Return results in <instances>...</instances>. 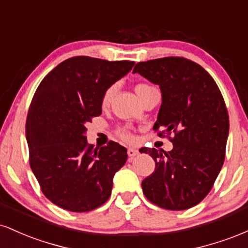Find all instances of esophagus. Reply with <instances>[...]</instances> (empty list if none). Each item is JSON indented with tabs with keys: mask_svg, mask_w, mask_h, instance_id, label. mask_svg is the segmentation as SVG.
Here are the masks:
<instances>
[{
	"mask_svg": "<svg viewBox=\"0 0 248 248\" xmlns=\"http://www.w3.org/2000/svg\"><path fill=\"white\" fill-rule=\"evenodd\" d=\"M127 154H128V156H129V157H135L136 155H139V150L134 149V148H128Z\"/></svg>",
	"mask_w": 248,
	"mask_h": 248,
	"instance_id": "obj_1",
	"label": "esophagus"
}]
</instances>
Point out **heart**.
<instances>
[{"label": "heart", "mask_w": 248, "mask_h": 248, "mask_svg": "<svg viewBox=\"0 0 248 248\" xmlns=\"http://www.w3.org/2000/svg\"><path fill=\"white\" fill-rule=\"evenodd\" d=\"M152 88H154V87L150 86V85L144 84V82H140V84H138L135 86V93L138 94L139 98L141 99V96L143 95L146 92H148L149 90H152ZM114 91H115V86L108 87L107 90L105 91V93L102 94V98H101V106L102 107H107L108 105H109V102L113 98V94H114ZM118 135L120 136L122 140L126 141V142L133 141V135L128 132L127 129L118 130Z\"/></svg>", "instance_id": "obj_1"}]
</instances>
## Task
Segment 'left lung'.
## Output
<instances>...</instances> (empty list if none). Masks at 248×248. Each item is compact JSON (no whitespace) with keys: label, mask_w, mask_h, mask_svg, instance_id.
<instances>
[{"label":"left lung","mask_w":248,"mask_h":248,"mask_svg":"<svg viewBox=\"0 0 248 248\" xmlns=\"http://www.w3.org/2000/svg\"><path fill=\"white\" fill-rule=\"evenodd\" d=\"M133 72L160 86L154 129L175 134L170 152L140 149L155 161V171L142 181L144 196L166 210L190 209L206 197L223 167L230 127L223 95L201 65L182 57L138 62Z\"/></svg>","instance_id":"obj_1"}]
</instances>
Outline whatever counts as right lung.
<instances>
[{
    "label": "right lung",
    "mask_w": 248,
    "mask_h": 248,
    "mask_svg": "<svg viewBox=\"0 0 248 248\" xmlns=\"http://www.w3.org/2000/svg\"><path fill=\"white\" fill-rule=\"evenodd\" d=\"M133 66L128 61L72 57L36 90L25 126L30 167L45 197L57 206L87 212L109 198L127 149L113 141L101 148L88 144L86 124L101 114L105 91Z\"/></svg>",
    "instance_id": "1"
}]
</instances>
